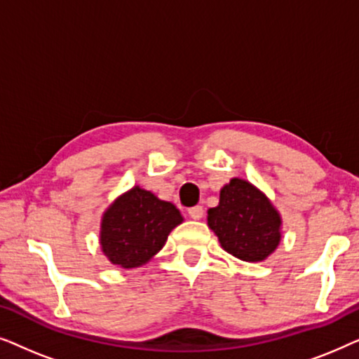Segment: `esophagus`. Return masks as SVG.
Returning <instances> with one entry per match:
<instances>
[{
    "label": "esophagus",
    "instance_id": "1",
    "mask_svg": "<svg viewBox=\"0 0 359 359\" xmlns=\"http://www.w3.org/2000/svg\"><path fill=\"white\" fill-rule=\"evenodd\" d=\"M188 214H189V217H191V219H194V220H199L201 217H203V214H204V209H203V205H194V208H189Z\"/></svg>",
    "mask_w": 359,
    "mask_h": 359
}]
</instances>
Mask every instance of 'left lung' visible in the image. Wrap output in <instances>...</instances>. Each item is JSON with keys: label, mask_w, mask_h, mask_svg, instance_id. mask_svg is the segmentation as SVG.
<instances>
[{"label": "left lung", "mask_w": 359, "mask_h": 359, "mask_svg": "<svg viewBox=\"0 0 359 359\" xmlns=\"http://www.w3.org/2000/svg\"><path fill=\"white\" fill-rule=\"evenodd\" d=\"M208 224L225 252L243 262H262L281 240V217L266 196L248 181L233 178L220 189Z\"/></svg>", "instance_id": "obj_1"}]
</instances>
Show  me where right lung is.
Here are the masks:
<instances>
[{
    "instance_id": "1",
    "label": "right lung",
    "mask_w": 359,
    "mask_h": 359,
    "mask_svg": "<svg viewBox=\"0 0 359 359\" xmlns=\"http://www.w3.org/2000/svg\"><path fill=\"white\" fill-rule=\"evenodd\" d=\"M183 222L180 210L150 191L132 188L106 210L101 247L111 263L135 268L161 250L171 230Z\"/></svg>"
}]
</instances>
